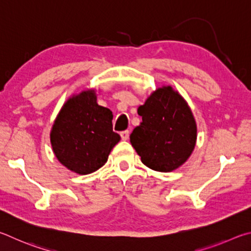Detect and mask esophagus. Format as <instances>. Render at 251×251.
Returning <instances> with one entry per match:
<instances>
[{
    "mask_svg": "<svg viewBox=\"0 0 251 251\" xmlns=\"http://www.w3.org/2000/svg\"><path fill=\"white\" fill-rule=\"evenodd\" d=\"M129 134H130V132H129V130H125V131H122V132H120V135H121V139L122 140H128L129 139Z\"/></svg>",
    "mask_w": 251,
    "mask_h": 251,
    "instance_id": "1",
    "label": "esophagus"
}]
</instances>
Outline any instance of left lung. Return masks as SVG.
Masks as SVG:
<instances>
[{
	"label": "left lung",
	"mask_w": 251,
	"mask_h": 251,
	"mask_svg": "<svg viewBox=\"0 0 251 251\" xmlns=\"http://www.w3.org/2000/svg\"><path fill=\"white\" fill-rule=\"evenodd\" d=\"M142 122L130 142L148 168L171 172L185 162L196 143V123L185 100L172 87L156 89L138 109Z\"/></svg>",
	"instance_id": "8db88e82"
}]
</instances>
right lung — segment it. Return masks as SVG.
Wrapping results in <instances>:
<instances>
[{
    "label": "right lung",
    "mask_w": 251,
    "mask_h": 251,
    "mask_svg": "<svg viewBox=\"0 0 251 251\" xmlns=\"http://www.w3.org/2000/svg\"><path fill=\"white\" fill-rule=\"evenodd\" d=\"M112 111L97 103L95 90L74 96L61 108L50 132L57 159L75 173L86 175L108 160L120 135L112 130Z\"/></svg>",
    "instance_id": "right-lung-1"
}]
</instances>
